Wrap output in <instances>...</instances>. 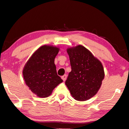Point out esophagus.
<instances>
[{
	"label": "esophagus",
	"mask_w": 129,
	"mask_h": 129,
	"mask_svg": "<svg viewBox=\"0 0 129 129\" xmlns=\"http://www.w3.org/2000/svg\"><path fill=\"white\" fill-rule=\"evenodd\" d=\"M67 75H64V76H62L61 78L62 79V80L64 81H65L66 80V79H67Z\"/></svg>",
	"instance_id": "1"
}]
</instances>
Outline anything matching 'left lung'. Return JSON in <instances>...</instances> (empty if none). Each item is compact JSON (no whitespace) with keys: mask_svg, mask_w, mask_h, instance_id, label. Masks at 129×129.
<instances>
[{"mask_svg":"<svg viewBox=\"0 0 129 129\" xmlns=\"http://www.w3.org/2000/svg\"><path fill=\"white\" fill-rule=\"evenodd\" d=\"M72 71L65 81L71 95L77 101H84L95 95L105 77L100 61L81 45L68 48Z\"/></svg>","mask_w":129,"mask_h":129,"instance_id":"left-lung-1","label":"left lung"}]
</instances>
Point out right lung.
Here are the masks:
<instances>
[{"label":"right lung","instance_id":"add662e5","mask_svg":"<svg viewBox=\"0 0 129 129\" xmlns=\"http://www.w3.org/2000/svg\"><path fill=\"white\" fill-rule=\"evenodd\" d=\"M60 48L53 45H44L32 54L23 70L26 85L35 94L46 98L63 81L57 74L54 58Z\"/></svg>","mask_w":129,"mask_h":129}]
</instances>
